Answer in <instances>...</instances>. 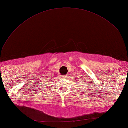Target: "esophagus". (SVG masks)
Returning <instances> with one entry per match:
<instances>
[{
	"mask_svg": "<svg viewBox=\"0 0 128 128\" xmlns=\"http://www.w3.org/2000/svg\"><path fill=\"white\" fill-rule=\"evenodd\" d=\"M66 75H64V76H62V78H66Z\"/></svg>",
	"mask_w": 128,
	"mask_h": 128,
	"instance_id": "esophagus-1",
	"label": "esophagus"
}]
</instances>
